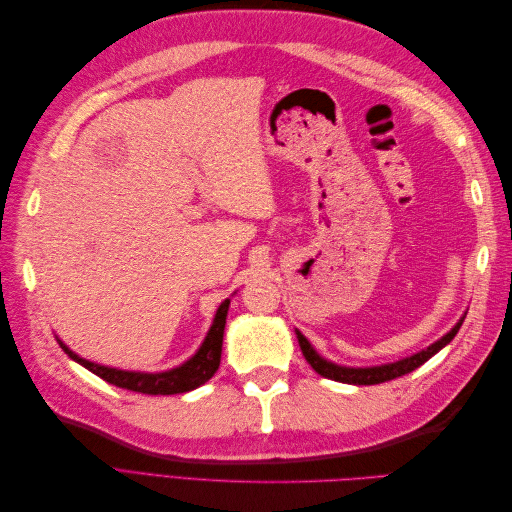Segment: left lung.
Returning <instances> with one entry per match:
<instances>
[{
	"mask_svg": "<svg viewBox=\"0 0 512 512\" xmlns=\"http://www.w3.org/2000/svg\"><path fill=\"white\" fill-rule=\"evenodd\" d=\"M461 324H463V318L442 339H438L436 344H431L429 348L408 356V359H401L397 363L380 365V367H342V365H335L327 359H322V356L312 348V344H309L307 339L301 335V331H297V339H299V346H301L305 361L312 365L322 378L337 380V382H344V384H380V382H389V380L399 378V376H406V374H410V371H414L416 367H421L423 363H427L433 354L440 352L446 344L453 342V337L461 329Z\"/></svg>",
	"mask_w": 512,
	"mask_h": 512,
	"instance_id": "1",
	"label": "left lung"
}]
</instances>
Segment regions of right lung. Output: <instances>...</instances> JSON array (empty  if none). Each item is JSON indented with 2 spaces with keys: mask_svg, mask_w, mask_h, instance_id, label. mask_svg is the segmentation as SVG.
<instances>
[{
  "mask_svg": "<svg viewBox=\"0 0 512 512\" xmlns=\"http://www.w3.org/2000/svg\"><path fill=\"white\" fill-rule=\"evenodd\" d=\"M230 299H226L218 312H215L211 329L205 337L203 346L192 356L190 361L183 365L162 371V374H143V371H123L115 367H104L98 363H91L81 359L79 354H74L61 339H57L59 346L70 356L72 361L81 363L91 374L100 376L108 384H115L119 389H128L145 395H177V393H188L198 389L200 384H205L215 371L220 367L222 359V342H224V327H226V314H228Z\"/></svg>",
  "mask_w": 512,
  "mask_h": 512,
  "instance_id": "1",
  "label": "right lung"
}]
</instances>
